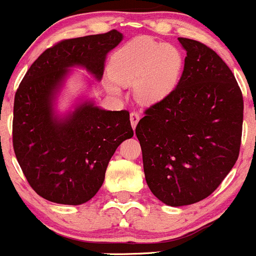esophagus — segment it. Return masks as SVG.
I'll return each mask as SVG.
<instances>
[{"label": "esophagus", "mask_w": 256, "mask_h": 256, "mask_svg": "<svg viewBox=\"0 0 256 256\" xmlns=\"http://www.w3.org/2000/svg\"><path fill=\"white\" fill-rule=\"evenodd\" d=\"M130 121H131V126H132V128H136V125H138V122L140 121V114L136 112H132L130 114Z\"/></svg>", "instance_id": "esophagus-1"}]
</instances>
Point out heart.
<instances>
[{
    "mask_svg": "<svg viewBox=\"0 0 256 256\" xmlns=\"http://www.w3.org/2000/svg\"><path fill=\"white\" fill-rule=\"evenodd\" d=\"M183 64L184 59L177 47L141 37L114 54L110 76L118 84H135L138 99L154 104L174 92L182 76ZM106 89L112 94L118 92L115 82H106Z\"/></svg>",
    "mask_w": 256,
    "mask_h": 256,
    "instance_id": "obj_1",
    "label": "heart"
}]
</instances>
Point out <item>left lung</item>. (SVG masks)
<instances>
[{
	"instance_id": "8db88e82",
	"label": "left lung",
	"mask_w": 256,
	"mask_h": 256,
	"mask_svg": "<svg viewBox=\"0 0 256 256\" xmlns=\"http://www.w3.org/2000/svg\"><path fill=\"white\" fill-rule=\"evenodd\" d=\"M187 52L174 92L144 112L136 126L144 178L171 207L207 198L239 156L242 95L223 59L197 40L178 38Z\"/></svg>"
}]
</instances>
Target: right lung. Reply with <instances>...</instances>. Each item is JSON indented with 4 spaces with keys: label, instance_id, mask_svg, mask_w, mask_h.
Masks as SVG:
<instances>
[{
    "label": "right lung",
    "instance_id": "right-lung-1",
    "mask_svg": "<svg viewBox=\"0 0 256 256\" xmlns=\"http://www.w3.org/2000/svg\"><path fill=\"white\" fill-rule=\"evenodd\" d=\"M114 30L59 42L30 66L14 95V148L30 187L49 202L79 206L105 180L116 148L134 136L130 114L79 99L66 114L56 98L73 68L102 80L108 53L122 40Z\"/></svg>",
    "mask_w": 256,
    "mask_h": 256
}]
</instances>
